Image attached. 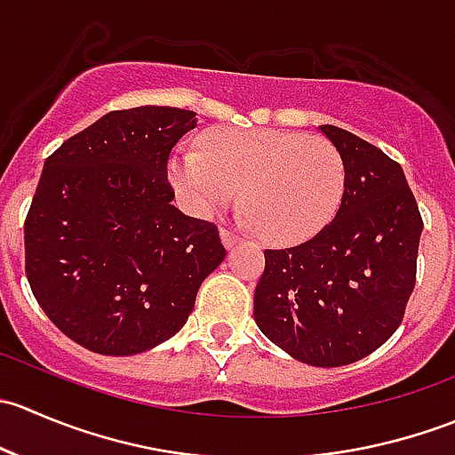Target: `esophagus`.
<instances>
[{
  "instance_id": "esophagus-1",
  "label": "esophagus",
  "mask_w": 455,
  "mask_h": 455,
  "mask_svg": "<svg viewBox=\"0 0 455 455\" xmlns=\"http://www.w3.org/2000/svg\"><path fill=\"white\" fill-rule=\"evenodd\" d=\"M220 237H222V244L227 246V249H233V246L237 244V235L233 231H228V228H220Z\"/></svg>"
}]
</instances>
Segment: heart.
I'll return each mask as SVG.
<instances>
[{
    "label": "heart",
    "mask_w": 455,
    "mask_h": 455,
    "mask_svg": "<svg viewBox=\"0 0 455 455\" xmlns=\"http://www.w3.org/2000/svg\"><path fill=\"white\" fill-rule=\"evenodd\" d=\"M172 180L198 211L242 189L244 220L266 242L295 244L328 227L346 194V160L332 140L286 130L206 134L202 151H180Z\"/></svg>",
    "instance_id": "1"
}]
</instances>
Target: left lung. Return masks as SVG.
Returning a JSON list of instances; mask_svg holds the SVG:
<instances>
[{
    "instance_id": "obj_1",
    "label": "left lung",
    "mask_w": 455,
    "mask_h": 455,
    "mask_svg": "<svg viewBox=\"0 0 455 455\" xmlns=\"http://www.w3.org/2000/svg\"><path fill=\"white\" fill-rule=\"evenodd\" d=\"M319 130L346 160V194L308 242L264 251L253 315L292 359L339 368L379 350L401 325L423 218L396 160L341 127Z\"/></svg>"
}]
</instances>
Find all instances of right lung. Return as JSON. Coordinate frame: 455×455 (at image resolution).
<instances>
[{"label":"right lung","mask_w":455,"mask_h":455,"mask_svg":"<svg viewBox=\"0 0 455 455\" xmlns=\"http://www.w3.org/2000/svg\"><path fill=\"white\" fill-rule=\"evenodd\" d=\"M196 112L116 109L48 156L24 224L26 277L48 319L92 352L172 339L222 264L218 227L172 204L167 160Z\"/></svg>","instance_id":"add662e5"}]
</instances>
